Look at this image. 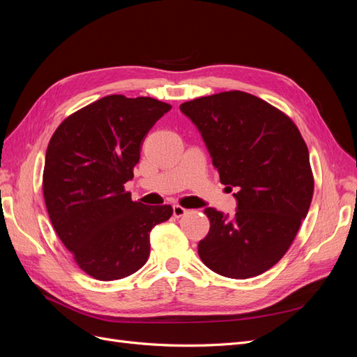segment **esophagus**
<instances>
[{
	"instance_id": "esophagus-1",
	"label": "esophagus",
	"mask_w": 357,
	"mask_h": 357,
	"mask_svg": "<svg viewBox=\"0 0 357 357\" xmlns=\"http://www.w3.org/2000/svg\"><path fill=\"white\" fill-rule=\"evenodd\" d=\"M188 213V210L186 208H183L181 205H174V207H172V214H174V218H181V215H185Z\"/></svg>"
}]
</instances>
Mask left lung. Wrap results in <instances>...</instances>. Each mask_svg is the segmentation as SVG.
I'll return each instance as SVG.
<instances>
[{
	"instance_id": "obj_1",
	"label": "left lung",
	"mask_w": 357,
	"mask_h": 357,
	"mask_svg": "<svg viewBox=\"0 0 357 357\" xmlns=\"http://www.w3.org/2000/svg\"><path fill=\"white\" fill-rule=\"evenodd\" d=\"M197 126L220 183L234 193L229 218L205 208L207 236L201 261L229 278H250L273 268L299 231L314 190L308 149L296 125L271 104L241 91L183 102Z\"/></svg>"
}]
</instances>
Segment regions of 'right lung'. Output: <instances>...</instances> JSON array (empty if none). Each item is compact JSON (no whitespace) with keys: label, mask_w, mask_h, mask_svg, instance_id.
Returning a JSON list of instances; mask_svg holds the SVG:
<instances>
[{"label":"right lung","mask_w":357,"mask_h":357,"mask_svg":"<svg viewBox=\"0 0 357 357\" xmlns=\"http://www.w3.org/2000/svg\"><path fill=\"white\" fill-rule=\"evenodd\" d=\"M171 105L109 95L63 121L47 146L43 193L50 222L86 274L112 282L149 259L150 231L171 205L134 202L132 180L147 132Z\"/></svg>","instance_id":"right-lung-1"}]
</instances>
